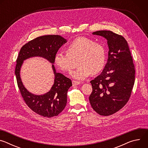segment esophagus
Here are the masks:
<instances>
[{"label":"esophagus","instance_id":"esophagus-1","mask_svg":"<svg viewBox=\"0 0 148 148\" xmlns=\"http://www.w3.org/2000/svg\"><path fill=\"white\" fill-rule=\"evenodd\" d=\"M79 84H80V82H78V81H75V80H73V86L79 85Z\"/></svg>","mask_w":148,"mask_h":148}]
</instances>
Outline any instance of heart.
Masks as SVG:
<instances>
[{"label":"heart","instance_id":"b5f03b06","mask_svg":"<svg viewBox=\"0 0 148 148\" xmlns=\"http://www.w3.org/2000/svg\"><path fill=\"white\" fill-rule=\"evenodd\" d=\"M66 53L58 51L54 56L56 66L64 73H71L78 67L71 75L78 80H83L99 73L106 62V51L104 47L88 38L80 37L75 38L66 48Z\"/></svg>","mask_w":148,"mask_h":148}]
</instances>
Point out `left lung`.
Returning a JSON list of instances; mask_svg holds the SVG:
<instances>
[{
  "mask_svg": "<svg viewBox=\"0 0 148 148\" xmlns=\"http://www.w3.org/2000/svg\"><path fill=\"white\" fill-rule=\"evenodd\" d=\"M93 34L107 38L108 58L101 74L90 81L92 91L89 100L100 115L108 116L122 109L129 101L135 82V66L127 41L110 30Z\"/></svg>",
  "mask_w": 148,
  "mask_h": 148,
  "instance_id": "left-lung-1",
  "label": "left lung"
}]
</instances>
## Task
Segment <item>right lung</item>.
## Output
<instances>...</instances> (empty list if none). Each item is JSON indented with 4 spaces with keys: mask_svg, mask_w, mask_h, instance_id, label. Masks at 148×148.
I'll use <instances>...</instances> for the list:
<instances>
[{
    "mask_svg": "<svg viewBox=\"0 0 148 148\" xmlns=\"http://www.w3.org/2000/svg\"><path fill=\"white\" fill-rule=\"evenodd\" d=\"M67 42L58 35H47L36 38L21 48L15 67L18 87L27 106L36 114L46 118L57 116L66 107L67 91L72 86L71 79L61 73H56L52 66L55 79L50 91L43 95H36L29 92L23 86L20 77V70L23 60L34 56H40L54 62V56L58 49Z\"/></svg>",
    "mask_w": 148,
    "mask_h": 148,
    "instance_id": "add662e5",
    "label": "right lung"
}]
</instances>
